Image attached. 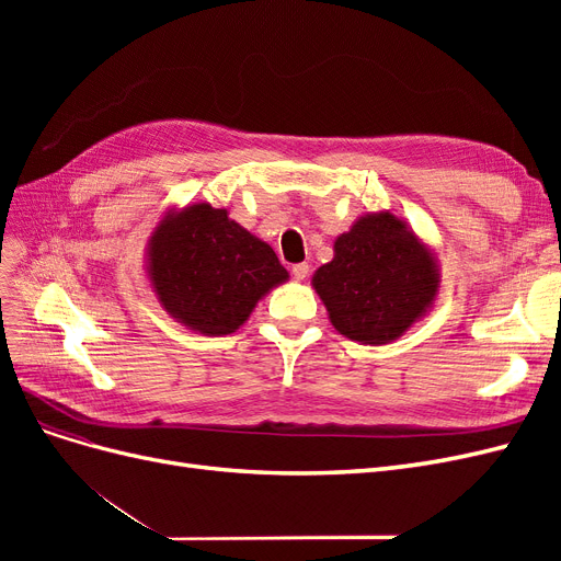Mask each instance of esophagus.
Here are the masks:
<instances>
[{
    "instance_id": "1",
    "label": "esophagus",
    "mask_w": 561,
    "mask_h": 561,
    "mask_svg": "<svg viewBox=\"0 0 561 561\" xmlns=\"http://www.w3.org/2000/svg\"><path fill=\"white\" fill-rule=\"evenodd\" d=\"M309 271H311V266H309L307 262H301V264H295V266H293V276H295L297 280H307Z\"/></svg>"
}]
</instances>
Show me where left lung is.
<instances>
[{
	"label": "left lung",
	"mask_w": 561,
	"mask_h": 561,
	"mask_svg": "<svg viewBox=\"0 0 561 561\" xmlns=\"http://www.w3.org/2000/svg\"><path fill=\"white\" fill-rule=\"evenodd\" d=\"M311 285L339 334L381 346L435 307L439 264L404 219L379 210L336 236L332 262L316 271Z\"/></svg>",
	"instance_id": "obj_1"
}]
</instances>
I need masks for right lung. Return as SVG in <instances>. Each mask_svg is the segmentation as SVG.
Listing matches in <instances>:
<instances>
[{
    "label": "right lung",
    "mask_w": 561,
    "mask_h": 561,
    "mask_svg": "<svg viewBox=\"0 0 561 561\" xmlns=\"http://www.w3.org/2000/svg\"><path fill=\"white\" fill-rule=\"evenodd\" d=\"M145 268L161 309L206 336L239 330L290 278L274 248L210 203L168 210L147 241Z\"/></svg>",
    "instance_id": "add662e5"
}]
</instances>
